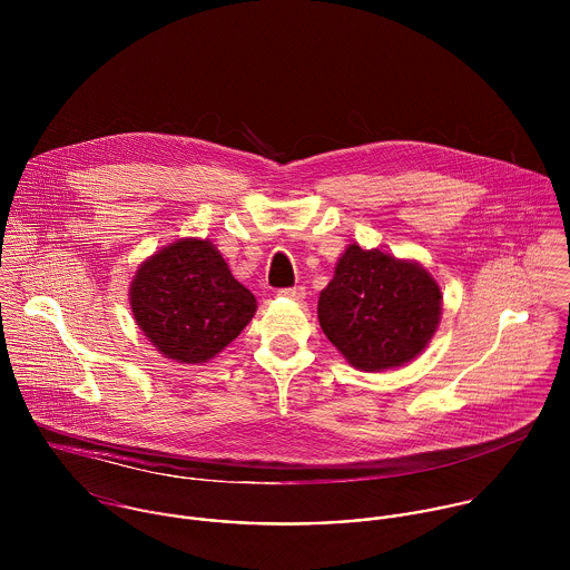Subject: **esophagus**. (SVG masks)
Instances as JSON below:
<instances>
[{
    "label": "esophagus",
    "instance_id": "1",
    "mask_svg": "<svg viewBox=\"0 0 570 570\" xmlns=\"http://www.w3.org/2000/svg\"><path fill=\"white\" fill-rule=\"evenodd\" d=\"M278 294L285 298H292V301H303L307 289L303 285H296V287H283V289H278Z\"/></svg>",
    "mask_w": 570,
    "mask_h": 570
}]
</instances>
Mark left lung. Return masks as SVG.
Returning a JSON list of instances; mask_svg holds the SVG:
<instances>
[{"mask_svg":"<svg viewBox=\"0 0 570 570\" xmlns=\"http://www.w3.org/2000/svg\"><path fill=\"white\" fill-rule=\"evenodd\" d=\"M441 289L416 263L351 245L321 292L326 337L360 371H384L416 357L434 335Z\"/></svg>","mask_w":570,"mask_h":570,"instance_id":"1","label":"left lung"}]
</instances>
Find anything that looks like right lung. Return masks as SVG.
<instances>
[{"instance_id": "add662e5", "label": "right lung", "mask_w": 570, "mask_h": 570, "mask_svg": "<svg viewBox=\"0 0 570 570\" xmlns=\"http://www.w3.org/2000/svg\"><path fill=\"white\" fill-rule=\"evenodd\" d=\"M131 312L166 357L197 364L244 331L256 298L213 244L184 239L142 263L131 283Z\"/></svg>"}]
</instances>
